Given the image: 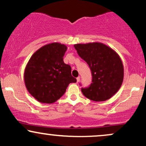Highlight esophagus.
Instances as JSON below:
<instances>
[{
  "label": "esophagus",
  "instance_id": "esophagus-1",
  "mask_svg": "<svg viewBox=\"0 0 146 146\" xmlns=\"http://www.w3.org/2000/svg\"><path fill=\"white\" fill-rule=\"evenodd\" d=\"M80 80V77H78V78H77V82H79Z\"/></svg>",
  "mask_w": 146,
  "mask_h": 146
}]
</instances>
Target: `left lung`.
<instances>
[{
	"label": "left lung",
	"mask_w": 146,
	"mask_h": 146,
	"mask_svg": "<svg viewBox=\"0 0 146 146\" xmlns=\"http://www.w3.org/2000/svg\"><path fill=\"white\" fill-rule=\"evenodd\" d=\"M78 55L91 70L93 80L88 88H82L86 98L95 102L109 100L118 91L123 80V65L115 50L102 42L76 44Z\"/></svg>",
	"instance_id": "obj_1"
}]
</instances>
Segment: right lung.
<instances>
[{
  "mask_svg": "<svg viewBox=\"0 0 146 146\" xmlns=\"http://www.w3.org/2000/svg\"><path fill=\"white\" fill-rule=\"evenodd\" d=\"M67 46L59 42L44 45L31 56L25 67L24 81L37 101L53 104L64 94L70 83L76 82L70 65L64 62Z\"/></svg>",
  "mask_w": 146,
  "mask_h": 146,
  "instance_id": "add662e5",
  "label": "right lung"
}]
</instances>
